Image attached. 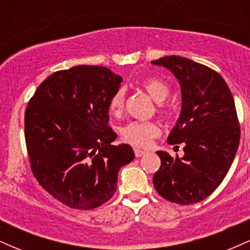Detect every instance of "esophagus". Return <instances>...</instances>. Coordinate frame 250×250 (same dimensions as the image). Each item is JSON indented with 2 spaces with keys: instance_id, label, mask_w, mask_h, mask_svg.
Listing matches in <instances>:
<instances>
[{
  "instance_id": "obj_1",
  "label": "esophagus",
  "mask_w": 250,
  "mask_h": 250,
  "mask_svg": "<svg viewBox=\"0 0 250 250\" xmlns=\"http://www.w3.org/2000/svg\"><path fill=\"white\" fill-rule=\"evenodd\" d=\"M134 153H135V156H136V157H141L142 155H145L146 153H147V151H146V150H141V149L135 148V149H134Z\"/></svg>"
}]
</instances>
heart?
I'll use <instances>...</instances> for the list:
<instances>
[{"mask_svg": "<svg viewBox=\"0 0 250 250\" xmlns=\"http://www.w3.org/2000/svg\"><path fill=\"white\" fill-rule=\"evenodd\" d=\"M143 88L156 102H163L167 99L169 88L159 79H147L142 82ZM125 90L119 89L109 103V109L113 114H120L125 107ZM160 134V128L156 123L149 121H131L121 129V135L125 142L136 147H147L154 137Z\"/></svg>", "mask_w": 250, "mask_h": 250, "instance_id": "obj_1", "label": "heart"}]
</instances>
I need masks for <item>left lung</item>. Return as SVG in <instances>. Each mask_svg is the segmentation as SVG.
<instances>
[{
	"label": "left lung",
	"mask_w": 250,
	"mask_h": 250,
	"mask_svg": "<svg viewBox=\"0 0 250 250\" xmlns=\"http://www.w3.org/2000/svg\"><path fill=\"white\" fill-rule=\"evenodd\" d=\"M155 65L174 74L181 87V113L168 136L183 143L185 155L156 154L161 167L153 177L163 199L193 205L209 196L228 173L240 143V125L230 89L219 73L181 56H165Z\"/></svg>",
	"instance_id": "left-lung-1"
}]
</instances>
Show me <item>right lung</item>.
<instances>
[{"mask_svg":"<svg viewBox=\"0 0 250 250\" xmlns=\"http://www.w3.org/2000/svg\"><path fill=\"white\" fill-rule=\"evenodd\" d=\"M122 77L99 65H76L43 81L24 116L31 170L51 196L75 209H94L113 196L117 174L133 148L113 146L109 103Z\"/></svg>","mask_w":250,"mask_h":250,"instance_id":"right-lung-1","label":"right lung"}]
</instances>
